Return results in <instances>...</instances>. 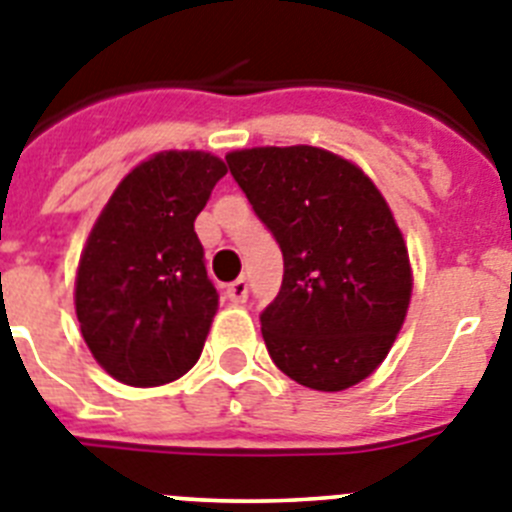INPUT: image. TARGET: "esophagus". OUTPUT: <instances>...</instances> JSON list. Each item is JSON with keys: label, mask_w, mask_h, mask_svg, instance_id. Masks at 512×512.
<instances>
[{"label": "esophagus", "mask_w": 512, "mask_h": 512, "mask_svg": "<svg viewBox=\"0 0 512 512\" xmlns=\"http://www.w3.org/2000/svg\"><path fill=\"white\" fill-rule=\"evenodd\" d=\"M225 295H227V300H230V303H235V305L246 303V298H248V282L243 277H238V279H235V282H230V285H227Z\"/></svg>", "instance_id": "obj_1"}]
</instances>
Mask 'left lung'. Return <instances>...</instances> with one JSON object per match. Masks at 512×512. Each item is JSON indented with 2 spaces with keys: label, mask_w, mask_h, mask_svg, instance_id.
I'll list each match as a JSON object with an SVG mask.
<instances>
[{
  "label": "left lung",
  "mask_w": 512,
  "mask_h": 512,
  "mask_svg": "<svg viewBox=\"0 0 512 512\" xmlns=\"http://www.w3.org/2000/svg\"><path fill=\"white\" fill-rule=\"evenodd\" d=\"M282 248L285 277L261 313L269 357L313 391L365 381L399 334L412 266L375 183L321 147H253L225 157Z\"/></svg>",
  "instance_id": "obj_1"
}]
</instances>
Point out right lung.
Here are the masks:
<instances>
[{
	"mask_svg": "<svg viewBox=\"0 0 512 512\" xmlns=\"http://www.w3.org/2000/svg\"><path fill=\"white\" fill-rule=\"evenodd\" d=\"M225 173L209 152H157L116 186L93 225L74 308L98 365L126 386L178 381L202 355L220 295L194 220Z\"/></svg>",
	"mask_w": 512,
	"mask_h": 512,
	"instance_id": "add662e5",
	"label": "right lung"
}]
</instances>
